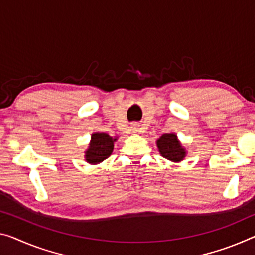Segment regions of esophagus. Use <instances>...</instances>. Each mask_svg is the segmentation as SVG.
I'll return each mask as SVG.
<instances>
[{"mask_svg": "<svg viewBox=\"0 0 255 255\" xmlns=\"http://www.w3.org/2000/svg\"><path fill=\"white\" fill-rule=\"evenodd\" d=\"M139 125L138 124H133L132 127H131V131H132V133H138L139 132Z\"/></svg>", "mask_w": 255, "mask_h": 255, "instance_id": "esophagus-1", "label": "esophagus"}]
</instances>
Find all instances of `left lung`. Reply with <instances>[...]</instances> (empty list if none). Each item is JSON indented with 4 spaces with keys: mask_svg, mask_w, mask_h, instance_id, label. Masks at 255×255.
<instances>
[{
    "mask_svg": "<svg viewBox=\"0 0 255 255\" xmlns=\"http://www.w3.org/2000/svg\"><path fill=\"white\" fill-rule=\"evenodd\" d=\"M159 154L171 162L179 163L186 157L187 150L175 133H165L156 141Z\"/></svg>",
    "mask_w": 255,
    "mask_h": 255,
    "instance_id": "obj_1",
    "label": "left lung"
}]
</instances>
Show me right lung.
Masks as SVG:
<instances>
[{
    "mask_svg": "<svg viewBox=\"0 0 255 255\" xmlns=\"http://www.w3.org/2000/svg\"><path fill=\"white\" fill-rule=\"evenodd\" d=\"M117 136L108 135L107 133L95 132L92 133L88 149L84 151V158L87 163L91 165H97L104 162L112 155L114 149V143L117 141Z\"/></svg>",
    "mask_w": 255,
    "mask_h": 255,
    "instance_id": "right-lung-1",
    "label": "right lung"
}]
</instances>
